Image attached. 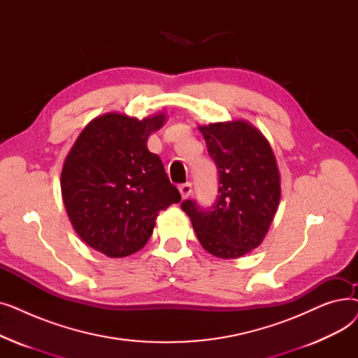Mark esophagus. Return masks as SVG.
<instances>
[{
  "mask_svg": "<svg viewBox=\"0 0 358 358\" xmlns=\"http://www.w3.org/2000/svg\"><path fill=\"white\" fill-rule=\"evenodd\" d=\"M192 192H193V185H192V182H184V184H181V185H180V193H181L182 199H187V197H189V196L192 194Z\"/></svg>",
  "mask_w": 358,
  "mask_h": 358,
  "instance_id": "obj_1",
  "label": "esophagus"
}]
</instances>
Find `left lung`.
I'll return each instance as SVG.
<instances>
[{"instance_id":"left-lung-1","label":"left lung","mask_w":358,"mask_h":358,"mask_svg":"<svg viewBox=\"0 0 358 358\" xmlns=\"http://www.w3.org/2000/svg\"><path fill=\"white\" fill-rule=\"evenodd\" d=\"M219 171V194L203 209L184 200L201 247L223 259L239 258L266 238L280 203V174L273 149L245 120L199 126Z\"/></svg>"}]
</instances>
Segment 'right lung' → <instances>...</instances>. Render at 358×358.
<instances>
[{
    "mask_svg": "<svg viewBox=\"0 0 358 358\" xmlns=\"http://www.w3.org/2000/svg\"><path fill=\"white\" fill-rule=\"evenodd\" d=\"M164 122V113L143 120L106 113L84 127L64 162L61 190L72 227L110 258L142 250L158 213L181 200L146 146Z\"/></svg>",
    "mask_w": 358,
    "mask_h": 358,
    "instance_id": "right-lung-1",
    "label": "right lung"
}]
</instances>
